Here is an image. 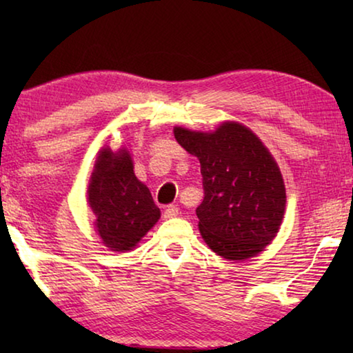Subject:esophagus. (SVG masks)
<instances>
[{
	"instance_id": "1",
	"label": "esophagus",
	"mask_w": 353,
	"mask_h": 353,
	"mask_svg": "<svg viewBox=\"0 0 353 353\" xmlns=\"http://www.w3.org/2000/svg\"><path fill=\"white\" fill-rule=\"evenodd\" d=\"M179 214V207L177 205H168L165 208V218H174Z\"/></svg>"
}]
</instances>
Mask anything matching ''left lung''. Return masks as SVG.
Returning a JSON list of instances; mask_svg holds the SVG:
<instances>
[{"instance_id": "left-lung-1", "label": "left lung", "mask_w": 353, "mask_h": 353, "mask_svg": "<svg viewBox=\"0 0 353 353\" xmlns=\"http://www.w3.org/2000/svg\"><path fill=\"white\" fill-rule=\"evenodd\" d=\"M174 137L201 162L204 199L196 214L208 248L227 260L261 252L282 224L286 202L270 151L238 123L221 124L213 134L176 128Z\"/></svg>"}]
</instances>
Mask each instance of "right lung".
<instances>
[{"label": "right lung", "mask_w": 353, "mask_h": 353, "mask_svg": "<svg viewBox=\"0 0 353 353\" xmlns=\"http://www.w3.org/2000/svg\"><path fill=\"white\" fill-rule=\"evenodd\" d=\"M88 204L97 214V229L103 243L117 252L137 246L157 223L160 208L145 183L134 174L129 152H99L88 185Z\"/></svg>", "instance_id": "add662e5"}]
</instances>
